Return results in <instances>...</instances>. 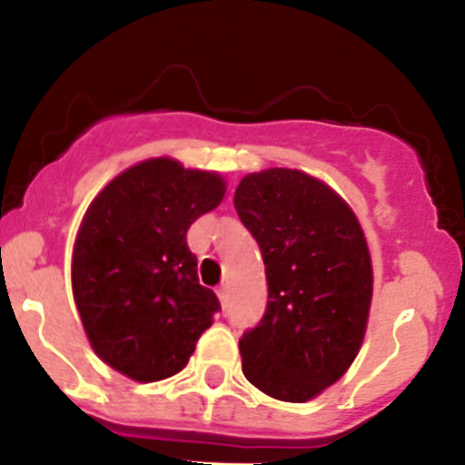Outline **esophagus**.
Masks as SVG:
<instances>
[{
	"label": "esophagus",
	"mask_w": 465,
	"mask_h": 465,
	"mask_svg": "<svg viewBox=\"0 0 465 465\" xmlns=\"http://www.w3.org/2000/svg\"><path fill=\"white\" fill-rule=\"evenodd\" d=\"M227 285H220L218 288V299H220V303H223V306H227Z\"/></svg>",
	"instance_id": "1"
}]
</instances>
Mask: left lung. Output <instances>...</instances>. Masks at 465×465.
<instances>
[{
    "instance_id": "8db88e82",
    "label": "left lung",
    "mask_w": 465,
    "mask_h": 465,
    "mask_svg": "<svg viewBox=\"0 0 465 465\" xmlns=\"http://www.w3.org/2000/svg\"><path fill=\"white\" fill-rule=\"evenodd\" d=\"M233 206L261 247L262 320L242 332V373L262 393L306 402L337 382L364 340L373 270L351 206L292 168L250 173Z\"/></svg>"
}]
</instances>
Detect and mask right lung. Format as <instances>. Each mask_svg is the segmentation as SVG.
Wrapping results in <instances>:
<instances>
[{"label": "right lung", "instance_id": "add662e5", "mask_svg": "<svg viewBox=\"0 0 465 465\" xmlns=\"http://www.w3.org/2000/svg\"><path fill=\"white\" fill-rule=\"evenodd\" d=\"M224 180L168 157L121 173L89 204L72 288L98 358L137 382L186 367L220 302L198 281L191 224L224 198Z\"/></svg>", "mask_w": 465, "mask_h": 465}]
</instances>
